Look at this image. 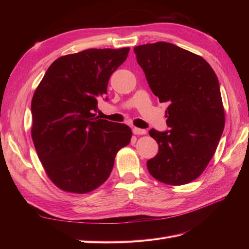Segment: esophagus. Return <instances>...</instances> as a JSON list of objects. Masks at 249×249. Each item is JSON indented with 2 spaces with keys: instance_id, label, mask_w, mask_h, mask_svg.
<instances>
[{
  "instance_id": "34e87169",
  "label": "esophagus",
  "mask_w": 249,
  "mask_h": 249,
  "mask_svg": "<svg viewBox=\"0 0 249 249\" xmlns=\"http://www.w3.org/2000/svg\"><path fill=\"white\" fill-rule=\"evenodd\" d=\"M133 133L135 135H144L146 134V131L144 129H139V127H133Z\"/></svg>"
}]
</instances>
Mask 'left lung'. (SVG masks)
<instances>
[{"label":"left lung","instance_id":"8db88e82","mask_svg":"<svg viewBox=\"0 0 249 249\" xmlns=\"http://www.w3.org/2000/svg\"><path fill=\"white\" fill-rule=\"evenodd\" d=\"M134 52L153 93L169 105V130L149 131L159 152L146 162L148 172L168 185L190 183L206 169L224 129L216 73L205 59L169 42L142 44Z\"/></svg>","mask_w":249,"mask_h":249}]
</instances>
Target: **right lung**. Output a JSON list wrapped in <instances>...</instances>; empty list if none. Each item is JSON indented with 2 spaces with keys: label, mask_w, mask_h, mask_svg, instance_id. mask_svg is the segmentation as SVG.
<instances>
[{
  "label": "right lung",
  "mask_w": 249,
  "mask_h": 249,
  "mask_svg": "<svg viewBox=\"0 0 249 249\" xmlns=\"http://www.w3.org/2000/svg\"><path fill=\"white\" fill-rule=\"evenodd\" d=\"M129 51L89 49L60 57L35 90L32 139L48 177L60 189H96L109 178L118 150L130 143L129 126L95 114L97 99L107 94L111 74Z\"/></svg>",
  "instance_id": "add662e5"
}]
</instances>
